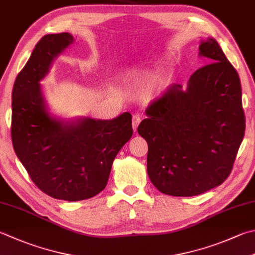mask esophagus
<instances>
[{
    "instance_id": "34e87169",
    "label": "esophagus",
    "mask_w": 255,
    "mask_h": 255,
    "mask_svg": "<svg viewBox=\"0 0 255 255\" xmlns=\"http://www.w3.org/2000/svg\"><path fill=\"white\" fill-rule=\"evenodd\" d=\"M141 123V117H138V115H134L133 119H132V128H133V131L135 132L137 129L138 124Z\"/></svg>"
}]
</instances>
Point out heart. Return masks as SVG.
Instances as JSON below:
<instances>
[{"mask_svg":"<svg viewBox=\"0 0 255 255\" xmlns=\"http://www.w3.org/2000/svg\"><path fill=\"white\" fill-rule=\"evenodd\" d=\"M135 72H136V71H132V72H131V75L135 74ZM161 79H162V78H161V75H160V74L155 75L154 78L152 79V81H151V82H150V85H148V89H147V92H148V93H151L152 91L155 89V86H156L158 83H160Z\"/></svg>","mask_w":255,"mask_h":255,"instance_id":"b5f03b06","label":"heart"}]
</instances>
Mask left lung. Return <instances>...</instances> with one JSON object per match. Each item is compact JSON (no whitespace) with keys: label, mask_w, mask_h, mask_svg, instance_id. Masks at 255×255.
I'll list each match as a JSON object with an SVG mask.
<instances>
[{"label":"left lung","mask_w":255,"mask_h":255,"mask_svg":"<svg viewBox=\"0 0 255 255\" xmlns=\"http://www.w3.org/2000/svg\"><path fill=\"white\" fill-rule=\"evenodd\" d=\"M186 89L172 84L145 109L137 133L147 142V174L162 193L194 196L231 173L246 131L238 72L213 37L202 40Z\"/></svg>","instance_id":"1"}]
</instances>
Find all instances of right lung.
Returning <instances> with one entry per match:
<instances>
[{"label":"right lung","mask_w":255,"mask_h":255,"mask_svg":"<svg viewBox=\"0 0 255 255\" xmlns=\"http://www.w3.org/2000/svg\"><path fill=\"white\" fill-rule=\"evenodd\" d=\"M74 42L68 32L43 36L12 92L15 154L38 189L64 201L86 200L103 191L115 156L133 134L128 112L112 120H66L50 111L40 82Z\"/></svg>","instance_id":"add662e5"}]
</instances>
